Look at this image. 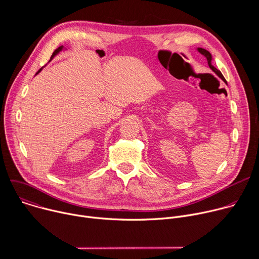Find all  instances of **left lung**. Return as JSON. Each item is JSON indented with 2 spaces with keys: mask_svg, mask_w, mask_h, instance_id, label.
<instances>
[{
  "mask_svg": "<svg viewBox=\"0 0 259 259\" xmlns=\"http://www.w3.org/2000/svg\"><path fill=\"white\" fill-rule=\"evenodd\" d=\"M198 51L201 53V54H203L206 58H207V61H208V65H209V67L213 70V72H215L216 75L221 79V80H224L226 83H227V81H226V79H225V77L223 76V73L220 72V70L219 69H217L213 64H212V56H211V54H210V52L209 51H207L206 49H203V48H198Z\"/></svg>",
  "mask_w": 259,
  "mask_h": 259,
  "instance_id": "left-lung-1",
  "label": "left lung"
}]
</instances>
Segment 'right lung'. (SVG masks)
<instances>
[{
    "mask_svg": "<svg viewBox=\"0 0 259 259\" xmlns=\"http://www.w3.org/2000/svg\"><path fill=\"white\" fill-rule=\"evenodd\" d=\"M62 48H63V47H62V46H60V47H58V48H57V49H56V50H55V51H54V52H53V54H52V56H51V59H52V58H53V57H54V56H55V55H56V54H57V53H58V52H60V51H61V50H62ZM41 69H42V68H40V69H39V70H38V72H40V71H41ZM38 72H36V73H38Z\"/></svg>",
    "mask_w": 259,
    "mask_h": 259,
    "instance_id": "obj_1",
    "label": "right lung"
}]
</instances>
